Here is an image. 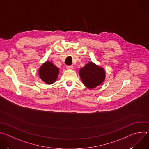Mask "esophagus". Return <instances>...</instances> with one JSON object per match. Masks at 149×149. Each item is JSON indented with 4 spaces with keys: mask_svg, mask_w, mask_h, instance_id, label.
<instances>
[{
    "mask_svg": "<svg viewBox=\"0 0 149 149\" xmlns=\"http://www.w3.org/2000/svg\"><path fill=\"white\" fill-rule=\"evenodd\" d=\"M74 68L73 65H70V66H67V70H72Z\"/></svg>",
    "mask_w": 149,
    "mask_h": 149,
    "instance_id": "1",
    "label": "esophagus"
}]
</instances>
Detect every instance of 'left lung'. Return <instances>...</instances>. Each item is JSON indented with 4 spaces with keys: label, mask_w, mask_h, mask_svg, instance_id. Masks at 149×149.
Masks as SVG:
<instances>
[{
    "label": "left lung",
    "mask_w": 149,
    "mask_h": 149,
    "mask_svg": "<svg viewBox=\"0 0 149 149\" xmlns=\"http://www.w3.org/2000/svg\"><path fill=\"white\" fill-rule=\"evenodd\" d=\"M79 75L84 86L89 89L99 86L105 78L104 69L91 61L80 68Z\"/></svg>",
    "instance_id": "obj_1"
}]
</instances>
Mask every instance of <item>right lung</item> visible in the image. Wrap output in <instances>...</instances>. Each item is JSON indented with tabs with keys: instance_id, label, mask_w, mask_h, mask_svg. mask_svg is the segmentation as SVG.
I'll return each mask as SVG.
<instances>
[{
	"instance_id": "1",
	"label": "right lung",
	"mask_w": 149,
	"mask_h": 149,
	"mask_svg": "<svg viewBox=\"0 0 149 149\" xmlns=\"http://www.w3.org/2000/svg\"><path fill=\"white\" fill-rule=\"evenodd\" d=\"M59 68L50 61H46L39 69V76L40 79L47 84L55 82L58 77Z\"/></svg>"
}]
</instances>
